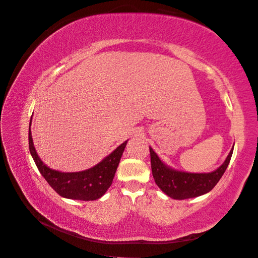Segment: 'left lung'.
I'll return each instance as SVG.
<instances>
[{"instance_id": "obj_1", "label": "left lung", "mask_w": 258, "mask_h": 258, "mask_svg": "<svg viewBox=\"0 0 258 258\" xmlns=\"http://www.w3.org/2000/svg\"><path fill=\"white\" fill-rule=\"evenodd\" d=\"M233 147L225 162L211 173H187L175 171L163 165L158 156L150 147L152 172L156 184L159 188L173 199H188L201 196L213 189L227 169Z\"/></svg>"}]
</instances>
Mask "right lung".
<instances>
[{
  "mask_svg": "<svg viewBox=\"0 0 258 258\" xmlns=\"http://www.w3.org/2000/svg\"><path fill=\"white\" fill-rule=\"evenodd\" d=\"M31 126V121H30ZM127 141L93 168L82 172L64 173L48 168L38 157L33 145L31 129L29 128V150L35 165L51 188L61 197L74 200H96L103 196L112 185L115 172L118 167L121 155Z\"/></svg>",
  "mask_w": 258,
  "mask_h": 258,
  "instance_id": "right-lung-1",
  "label": "right lung"
}]
</instances>
